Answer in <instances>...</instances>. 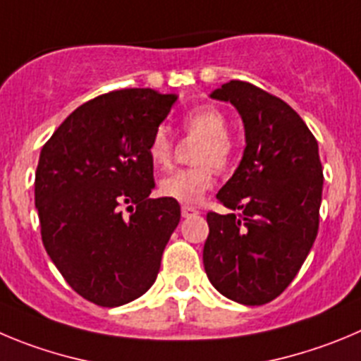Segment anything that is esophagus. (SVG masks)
I'll list each match as a JSON object with an SVG mask.
<instances>
[{
  "instance_id": "obj_1",
  "label": "esophagus",
  "mask_w": 361,
  "mask_h": 361,
  "mask_svg": "<svg viewBox=\"0 0 361 361\" xmlns=\"http://www.w3.org/2000/svg\"><path fill=\"white\" fill-rule=\"evenodd\" d=\"M180 213H183L184 218H190V216H195V214H198L200 211H198L197 207H193V206H183V207H180Z\"/></svg>"
}]
</instances>
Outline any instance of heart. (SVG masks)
I'll list each match as a JSON object with an SVG mask.
<instances>
[{
	"label": "heart",
	"mask_w": 361,
	"mask_h": 361,
	"mask_svg": "<svg viewBox=\"0 0 361 361\" xmlns=\"http://www.w3.org/2000/svg\"><path fill=\"white\" fill-rule=\"evenodd\" d=\"M188 135L200 137L193 152L195 166L177 170L159 184L161 195L177 202H198L214 184V166L224 170L234 157V141L227 134L226 114L214 105L191 109L183 118ZM148 159L155 170H168L173 163L175 145L166 127H157L148 141Z\"/></svg>",
	"instance_id": "heart-1"
}]
</instances>
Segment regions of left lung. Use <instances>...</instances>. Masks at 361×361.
I'll use <instances>...</instances> for the list:
<instances>
[{"instance_id": "obj_1", "label": "left lung", "mask_w": 361, "mask_h": 361, "mask_svg": "<svg viewBox=\"0 0 361 361\" xmlns=\"http://www.w3.org/2000/svg\"><path fill=\"white\" fill-rule=\"evenodd\" d=\"M211 98L238 109L247 147L216 195L233 213L206 216L204 269L221 295L261 306L288 288L319 233V145L286 102L250 82H227Z\"/></svg>"}]
</instances>
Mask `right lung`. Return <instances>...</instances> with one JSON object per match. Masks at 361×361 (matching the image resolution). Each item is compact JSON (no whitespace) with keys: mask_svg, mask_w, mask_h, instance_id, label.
<instances>
[{"mask_svg":"<svg viewBox=\"0 0 361 361\" xmlns=\"http://www.w3.org/2000/svg\"><path fill=\"white\" fill-rule=\"evenodd\" d=\"M175 100L154 89L100 94L75 109L42 147L35 171L42 243L89 302L116 308L155 283L180 206L148 198L155 183L147 150Z\"/></svg>","mask_w":361,"mask_h":361,"instance_id":"right-lung-1","label":"right lung"}]
</instances>
